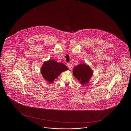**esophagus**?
I'll return each mask as SVG.
<instances>
[{"label":"esophagus","instance_id":"34e87169","mask_svg":"<svg viewBox=\"0 0 131 131\" xmlns=\"http://www.w3.org/2000/svg\"><path fill=\"white\" fill-rule=\"evenodd\" d=\"M67 66H68V67L69 69H71L72 68V64H70V63H67Z\"/></svg>","mask_w":131,"mask_h":131}]
</instances>
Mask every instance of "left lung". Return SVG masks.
<instances>
[{
    "label": "left lung",
    "mask_w": 131,
    "mask_h": 131,
    "mask_svg": "<svg viewBox=\"0 0 131 131\" xmlns=\"http://www.w3.org/2000/svg\"><path fill=\"white\" fill-rule=\"evenodd\" d=\"M73 72V75L82 85L88 83L93 75L92 69L85 63L78 65Z\"/></svg>",
    "instance_id": "obj_1"
}]
</instances>
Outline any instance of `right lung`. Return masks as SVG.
Returning <instances> with one entry per match:
<instances>
[{"instance_id": "1", "label": "right lung", "mask_w": 131, "mask_h": 131, "mask_svg": "<svg viewBox=\"0 0 131 131\" xmlns=\"http://www.w3.org/2000/svg\"><path fill=\"white\" fill-rule=\"evenodd\" d=\"M68 70V68L63 63L51 59L44 62L41 69V73L46 81L52 83L62 72Z\"/></svg>"}]
</instances>
